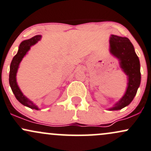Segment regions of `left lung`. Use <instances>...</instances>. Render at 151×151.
<instances>
[{
  "label": "left lung",
  "instance_id": "obj_1",
  "mask_svg": "<svg viewBox=\"0 0 151 151\" xmlns=\"http://www.w3.org/2000/svg\"><path fill=\"white\" fill-rule=\"evenodd\" d=\"M110 53L119 61L120 67L127 76V83L125 94L109 110H119L128 105L135 97L141 81L140 60L134 46L127 37L111 35Z\"/></svg>",
  "mask_w": 151,
  "mask_h": 151
}]
</instances>
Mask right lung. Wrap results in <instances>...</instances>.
I'll return each instance as SVG.
<instances>
[{
  "label": "right lung",
  "mask_w": 151,
  "mask_h": 151,
  "mask_svg": "<svg viewBox=\"0 0 151 151\" xmlns=\"http://www.w3.org/2000/svg\"><path fill=\"white\" fill-rule=\"evenodd\" d=\"M41 35H36L31 38V39H27V40L23 41L20 44L17 54L13 58L12 62L11 63L9 74V84L16 98L17 99L20 103H21L26 107L37 110H39L38 106L36 104H34V102L28 99L20 89L19 85H18L17 81H16V74H17L18 69L19 68L20 63L22 61L23 58L26 56V54L30 50L31 46L35 45L38 41L41 40Z\"/></svg>",
  "instance_id": "add662e5"
}]
</instances>
